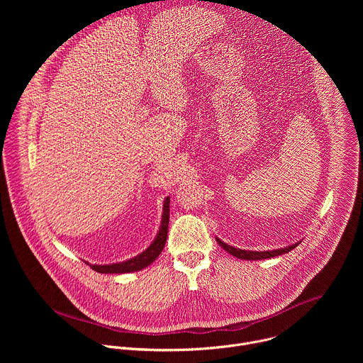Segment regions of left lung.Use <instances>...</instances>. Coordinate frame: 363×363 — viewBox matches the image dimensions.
I'll list each match as a JSON object with an SVG mask.
<instances>
[{
	"label": "left lung",
	"instance_id": "left-lung-1",
	"mask_svg": "<svg viewBox=\"0 0 363 363\" xmlns=\"http://www.w3.org/2000/svg\"><path fill=\"white\" fill-rule=\"evenodd\" d=\"M217 242H218L227 252H230L231 255H234V257H237V258H241V260H266V258H272V257H276V255L286 254V252L291 251L293 248H296L297 244H300V242H296V244H291V245H289V247L279 248V250H273V251H248V250H241V248L231 247V245L225 244L224 241H221L220 238H217Z\"/></svg>",
	"mask_w": 363,
	"mask_h": 363
}]
</instances>
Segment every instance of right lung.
<instances>
[{
  "mask_svg": "<svg viewBox=\"0 0 363 363\" xmlns=\"http://www.w3.org/2000/svg\"><path fill=\"white\" fill-rule=\"evenodd\" d=\"M168 224H169V196L165 198L164 201V214H162V223L160 227V231L152 241V244L138 254L136 257L130 258V260L122 262V263H113V264H89L94 272L103 273V274H122V273H133L139 272L149 264H152L155 260H157L158 255L165 247L167 237H168Z\"/></svg>",
  "mask_w": 363,
  "mask_h": 363,
  "instance_id": "right-lung-1",
  "label": "right lung"
}]
</instances>
